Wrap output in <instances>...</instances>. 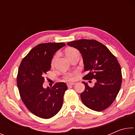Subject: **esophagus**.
Listing matches in <instances>:
<instances>
[{
    "label": "esophagus",
    "instance_id": "esophagus-1",
    "mask_svg": "<svg viewBox=\"0 0 135 135\" xmlns=\"http://www.w3.org/2000/svg\"><path fill=\"white\" fill-rule=\"evenodd\" d=\"M67 86H68V87H70V86H71L74 85V84H75V83H67Z\"/></svg>",
    "mask_w": 135,
    "mask_h": 135
}]
</instances>
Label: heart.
Returning <instances> with one entry per match:
<instances>
[{"label": "heart", "mask_w": 135, "mask_h": 135, "mask_svg": "<svg viewBox=\"0 0 135 135\" xmlns=\"http://www.w3.org/2000/svg\"><path fill=\"white\" fill-rule=\"evenodd\" d=\"M65 54L68 58L70 59H71L73 57L76 56V55L79 54V52L78 51V50L76 49V48L71 47V48H68L66 50ZM57 56H58V54H56L53 57V58H52V61H51V64L52 65L55 64V62L56 59L57 58ZM64 79L66 80H68V81L73 80H74V74L72 73H65L64 74Z\"/></svg>", "instance_id": "1"}]
</instances>
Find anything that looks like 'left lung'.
Instances as JSON below:
<instances>
[{
	"mask_svg": "<svg viewBox=\"0 0 135 135\" xmlns=\"http://www.w3.org/2000/svg\"><path fill=\"white\" fill-rule=\"evenodd\" d=\"M67 45L80 52L86 72L83 79L97 80L93 88L82 82L85 86L80 94L82 102L92 110H105L115 99L122 85V70L117 58L105 46L95 40L81 39Z\"/></svg>",
	"mask_w": 135,
	"mask_h": 135,
	"instance_id": "1",
	"label": "left lung"
}]
</instances>
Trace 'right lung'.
I'll use <instances>...</instances> for the list:
<instances>
[{"label": "right lung", "mask_w": 135, "mask_h": 135, "mask_svg": "<svg viewBox=\"0 0 135 135\" xmlns=\"http://www.w3.org/2000/svg\"><path fill=\"white\" fill-rule=\"evenodd\" d=\"M64 43H46L36 46L22 59L17 81L21 99L27 109L38 117L48 119L55 115L62 106L67 89L64 82L52 88H43L45 75L51 70L54 54L64 46Z\"/></svg>", "instance_id": "add662e5"}]
</instances>
